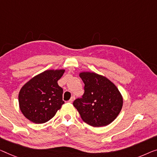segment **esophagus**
Here are the masks:
<instances>
[{
    "instance_id": "obj_1",
    "label": "esophagus",
    "mask_w": 157,
    "mask_h": 157,
    "mask_svg": "<svg viewBox=\"0 0 157 157\" xmlns=\"http://www.w3.org/2000/svg\"><path fill=\"white\" fill-rule=\"evenodd\" d=\"M75 99V96H72V97L71 98V99H70L68 101H69L70 103H72V102L74 101Z\"/></svg>"
}]
</instances>
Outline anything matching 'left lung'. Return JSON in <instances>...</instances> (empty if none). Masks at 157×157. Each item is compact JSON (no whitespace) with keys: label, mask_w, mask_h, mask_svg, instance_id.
Masks as SVG:
<instances>
[{"label":"left lung","mask_w":157,"mask_h":157,"mask_svg":"<svg viewBox=\"0 0 157 157\" xmlns=\"http://www.w3.org/2000/svg\"><path fill=\"white\" fill-rule=\"evenodd\" d=\"M85 93L73 106L82 120L93 127L109 125L116 118L123 106L120 92L109 79L94 72H81Z\"/></svg>","instance_id":"8db88e82"}]
</instances>
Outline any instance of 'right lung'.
<instances>
[{"label": "right lung", "instance_id": "right-lung-1", "mask_svg": "<svg viewBox=\"0 0 157 157\" xmlns=\"http://www.w3.org/2000/svg\"><path fill=\"white\" fill-rule=\"evenodd\" d=\"M64 70H49L35 76L22 86L19 93L22 113L32 122H47L64 104L63 90L58 85Z\"/></svg>", "mask_w": 157, "mask_h": 157}]
</instances>
